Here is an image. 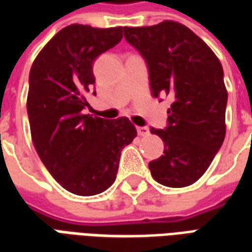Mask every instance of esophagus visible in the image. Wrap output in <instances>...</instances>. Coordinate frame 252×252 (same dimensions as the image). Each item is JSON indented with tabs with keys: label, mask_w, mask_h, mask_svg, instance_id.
<instances>
[{
	"label": "esophagus",
	"mask_w": 252,
	"mask_h": 252,
	"mask_svg": "<svg viewBox=\"0 0 252 252\" xmlns=\"http://www.w3.org/2000/svg\"><path fill=\"white\" fill-rule=\"evenodd\" d=\"M136 131H137V135H139V136H147L148 133H150L147 126H137Z\"/></svg>",
	"instance_id": "esophagus-1"
}]
</instances>
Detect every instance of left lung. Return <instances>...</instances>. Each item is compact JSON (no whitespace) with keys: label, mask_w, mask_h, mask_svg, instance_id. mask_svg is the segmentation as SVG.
Wrapping results in <instances>:
<instances>
[{"label":"left lung","mask_w":252,"mask_h":252,"mask_svg":"<svg viewBox=\"0 0 252 252\" xmlns=\"http://www.w3.org/2000/svg\"><path fill=\"white\" fill-rule=\"evenodd\" d=\"M124 37L147 63L154 97L173 101L167 126L151 128L164 143L163 155L148 163L151 175L169 188L191 185L225 136L228 93L221 63L193 31L175 21L124 27Z\"/></svg>","instance_id":"obj_1"}]
</instances>
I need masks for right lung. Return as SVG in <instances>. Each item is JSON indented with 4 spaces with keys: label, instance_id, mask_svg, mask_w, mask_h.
I'll use <instances>...</instances> for the list:
<instances>
[{
    "label": "right lung",
    "instance_id": "right-lung-1",
    "mask_svg": "<svg viewBox=\"0 0 252 252\" xmlns=\"http://www.w3.org/2000/svg\"><path fill=\"white\" fill-rule=\"evenodd\" d=\"M121 39L123 27L68 25L31 67L27 110L32 142L52 177L74 194L108 189L116 180L121 150L136 136L126 117L105 120L83 113L95 83V58Z\"/></svg>",
    "mask_w": 252,
    "mask_h": 252
}]
</instances>
